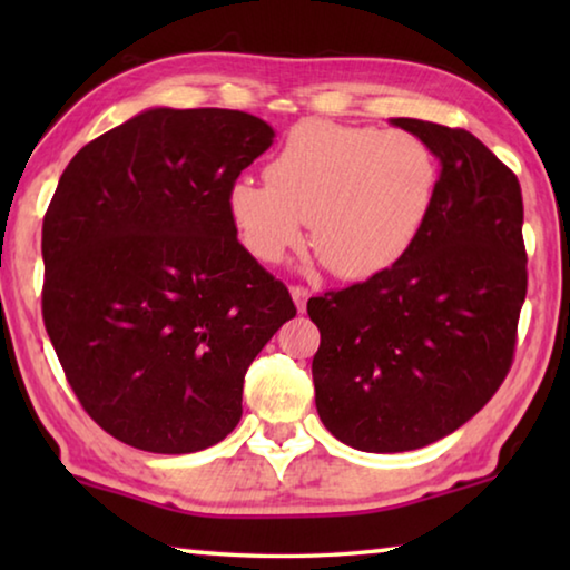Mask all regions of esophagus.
<instances>
[{
  "label": "esophagus",
  "mask_w": 570,
  "mask_h": 570,
  "mask_svg": "<svg viewBox=\"0 0 570 570\" xmlns=\"http://www.w3.org/2000/svg\"><path fill=\"white\" fill-rule=\"evenodd\" d=\"M308 288H304V286H292V298H294V304H296V308L298 312H306V302H308Z\"/></svg>",
  "instance_id": "esophagus-1"
}]
</instances>
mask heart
<instances>
[{"label": "heart", "mask_w": 570, "mask_h": 570, "mask_svg": "<svg viewBox=\"0 0 570 570\" xmlns=\"http://www.w3.org/2000/svg\"><path fill=\"white\" fill-rule=\"evenodd\" d=\"M438 180L435 153L414 132L302 120L268 160L266 183L230 180L226 206L258 262H284L312 220V244L336 276L372 278L417 240Z\"/></svg>", "instance_id": "obj_1"}]
</instances>
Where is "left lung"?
Instances as JSON below:
<instances>
[{"mask_svg": "<svg viewBox=\"0 0 570 570\" xmlns=\"http://www.w3.org/2000/svg\"><path fill=\"white\" fill-rule=\"evenodd\" d=\"M440 160L435 206L402 262L308 298L316 412L344 445L404 452L485 407L513 364L528 292L515 173L475 135L394 118Z\"/></svg>", "mask_w": 570, "mask_h": 570, "instance_id": "8db88e82", "label": "left lung"}]
</instances>
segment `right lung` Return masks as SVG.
Returning <instances> with one entry per match:
<instances>
[{
	"mask_svg": "<svg viewBox=\"0 0 570 570\" xmlns=\"http://www.w3.org/2000/svg\"><path fill=\"white\" fill-rule=\"evenodd\" d=\"M272 142L256 115L153 108L88 142L57 183L45 326L85 412L125 445L186 455L224 440L250 362L296 316L226 206Z\"/></svg>",
	"mask_w": 570,
	"mask_h": 570,
	"instance_id": "obj_1",
	"label": "right lung"
}]
</instances>
